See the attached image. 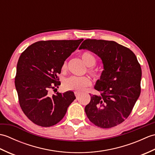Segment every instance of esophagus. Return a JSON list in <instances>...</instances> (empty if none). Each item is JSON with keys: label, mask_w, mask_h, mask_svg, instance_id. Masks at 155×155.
I'll return each instance as SVG.
<instances>
[{"label": "esophagus", "mask_w": 155, "mask_h": 155, "mask_svg": "<svg viewBox=\"0 0 155 155\" xmlns=\"http://www.w3.org/2000/svg\"><path fill=\"white\" fill-rule=\"evenodd\" d=\"M74 94H75V96H76V97H78L79 96V95H80V93H78V92H77V91H76V92H74Z\"/></svg>", "instance_id": "esophagus-1"}]
</instances>
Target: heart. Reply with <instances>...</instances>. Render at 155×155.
<instances>
[{
    "label": "heart",
    "instance_id": "obj_1",
    "mask_svg": "<svg viewBox=\"0 0 155 155\" xmlns=\"http://www.w3.org/2000/svg\"><path fill=\"white\" fill-rule=\"evenodd\" d=\"M82 60L88 67H94L97 62L96 57L93 54L88 52H84L82 54ZM66 68H67V62H64V63L62 67V69L64 70ZM89 72L94 77H97L98 76V72L96 70L91 69V70H89ZM90 84L91 81L88 78L83 77H74V76L68 78L67 79H66L64 83L66 88L78 92L84 91Z\"/></svg>",
    "mask_w": 155,
    "mask_h": 155
}]
</instances>
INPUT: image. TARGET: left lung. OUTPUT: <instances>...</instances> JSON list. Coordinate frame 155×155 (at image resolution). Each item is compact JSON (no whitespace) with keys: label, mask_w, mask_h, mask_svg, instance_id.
Listing matches in <instances>:
<instances>
[{"label":"left lung","mask_w":155,"mask_h":155,"mask_svg":"<svg viewBox=\"0 0 155 155\" xmlns=\"http://www.w3.org/2000/svg\"><path fill=\"white\" fill-rule=\"evenodd\" d=\"M79 49H87L101 58L103 68L94 86L101 94L91 95L84 110L96 126L108 128L129 116L140 94L142 71L129 48L114 41L86 39Z\"/></svg>","instance_id":"left-lung-1"}]
</instances>
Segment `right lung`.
<instances>
[{"label":"right lung","instance_id":"right-lung-1","mask_svg":"<svg viewBox=\"0 0 155 155\" xmlns=\"http://www.w3.org/2000/svg\"><path fill=\"white\" fill-rule=\"evenodd\" d=\"M83 41H38L20 56L15 87L20 106L32 123L43 127L57 124L76 98L71 91L52 96L48 91L58 88L61 82L58 74H61L62 65Z\"/></svg>","mask_w":155,"mask_h":155}]
</instances>
